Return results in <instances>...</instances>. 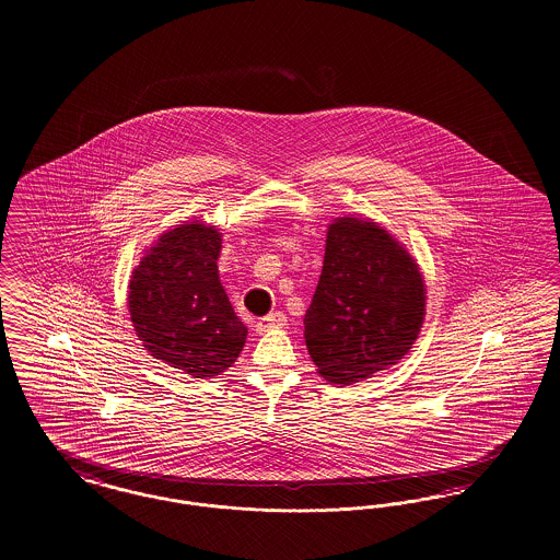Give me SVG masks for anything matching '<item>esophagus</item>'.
<instances>
[{
    "label": "esophagus",
    "instance_id": "obj_1",
    "mask_svg": "<svg viewBox=\"0 0 560 560\" xmlns=\"http://www.w3.org/2000/svg\"><path fill=\"white\" fill-rule=\"evenodd\" d=\"M288 325V317L283 315V313H270L267 315L265 319L258 320V325H256V331L258 334H267L270 329H279V327H285Z\"/></svg>",
    "mask_w": 560,
    "mask_h": 560
}]
</instances>
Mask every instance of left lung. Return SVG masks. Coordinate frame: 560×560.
<instances>
[{"instance_id": "1", "label": "left lung", "mask_w": 560, "mask_h": 560, "mask_svg": "<svg viewBox=\"0 0 560 560\" xmlns=\"http://www.w3.org/2000/svg\"><path fill=\"white\" fill-rule=\"evenodd\" d=\"M427 283L420 265L372 218L342 215L327 226L319 283L304 315L317 372L354 384L397 365L420 336Z\"/></svg>"}]
</instances>
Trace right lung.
Segmentation results:
<instances>
[{
	"label": "right lung",
	"mask_w": 560,
	"mask_h": 560,
	"mask_svg": "<svg viewBox=\"0 0 560 560\" xmlns=\"http://www.w3.org/2000/svg\"><path fill=\"white\" fill-rule=\"evenodd\" d=\"M220 247L222 233L212 224H176L144 252L128 285L130 319L142 347L201 380L229 370L247 338L218 277Z\"/></svg>",
	"instance_id": "1"
}]
</instances>
